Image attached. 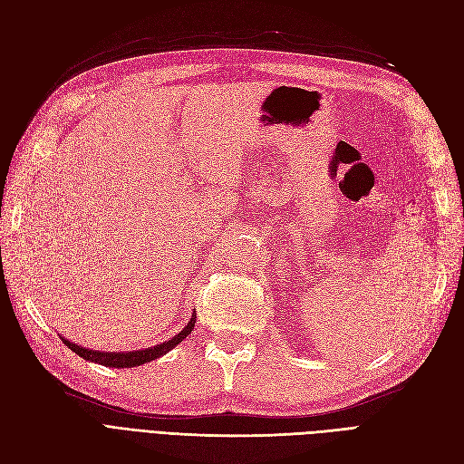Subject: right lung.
<instances>
[{
	"label": "right lung",
	"mask_w": 464,
	"mask_h": 464,
	"mask_svg": "<svg viewBox=\"0 0 464 464\" xmlns=\"http://www.w3.org/2000/svg\"><path fill=\"white\" fill-rule=\"evenodd\" d=\"M195 321H198V319H195V312H193L191 319L188 321V325L181 329V333L172 336L170 341H166V343L157 344V346L145 348V350H133V353H101V350H89V348H82L75 343H69L67 339H63V336H62V341H63L65 346L72 348L73 353L79 354L81 358H85V360L94 362V363H101V366H106V368H135V366H143V363H147L150 360H157V358L164 356L166 353H170L172 348H176V344H179L193 331Z\"/></svg>",
	"instance_id": "right-lung-1"
}]
</instances>
